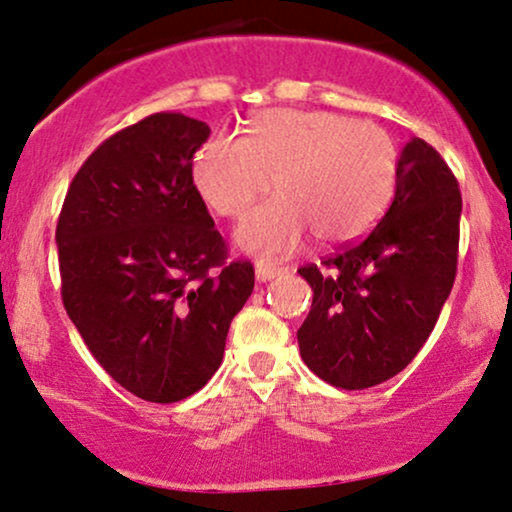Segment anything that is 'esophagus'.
Masks as SVG:
<instances>
[{"label":"esophagus","instance_id":"obj_1","mask_svg":"<svg viewBox=\"0 0 512 512\" xmlns=\"http://www.w3.org/2000/svg\"><path fill=\"white\" fill-rule=\"evenodd\" d=\"M283 269H278V267H271V264H257L255 267V276H257V281H262V283H267V281H271V278H276L278 274H281Z\"/></svg>","mask_w":512,"mask_h":512}]
</instances>
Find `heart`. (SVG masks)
<instances>
[{"label": "heart", "instance_id": "1", "mask_svg": "<svg viewBox=\"0 0 512 512\" xmlns=\"http://www.w3.org/2000/svg\"><path fill=\"white\" fill-rule=\"evenodd\" d=\"M400 152L384 128L335 112L274 109L245 138L215 135L194 156V185L222 217H241L269 192L274 201L238 224L236 241L257 257L290 255L306 234L349 243L391 201Z\"/></svg>", "mask_w": 512, "mask_h": 512}]
</instances>
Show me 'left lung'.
<instances>
[{
  "mask_svg": "<svg viewBox=\"0 0 512 512\" xmlns=\"http://www.w3.org/2000/svg\"><path fill=\"white\" fill-rule=\"evenodd\" d=\"M459 220L454 173L428 142L412 138L377 227L320 267L299 269L313 304L297 342L313 374L360 391L412 363L452 292Z\"/></svg>",
  "mask_w": 512,
  "mask_h": 512,
  "instance_id": "8db88e82",
  "label": "left lung"
}]
</instances>
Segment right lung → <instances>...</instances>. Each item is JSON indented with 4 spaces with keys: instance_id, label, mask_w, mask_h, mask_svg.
<instances>
[{
    "instance_id": "right-lung-1",
    "label": "right lung",
    "mask_w": 512,
    "mask_h": 512,
    "mask_svg": "<svg viewBox=\"0 0 512 512\" xmlns=\"http://www.w3.org/2000/svg\"><path fill=\"white\" fill-rule=\"evenodd\" d=\"M210 128L159 112L107 138L67 189L56 243L63 304L126 391L177 403L217 372L231 320L255 288L192 177Z\"/></svg>"
}]
</instances>
